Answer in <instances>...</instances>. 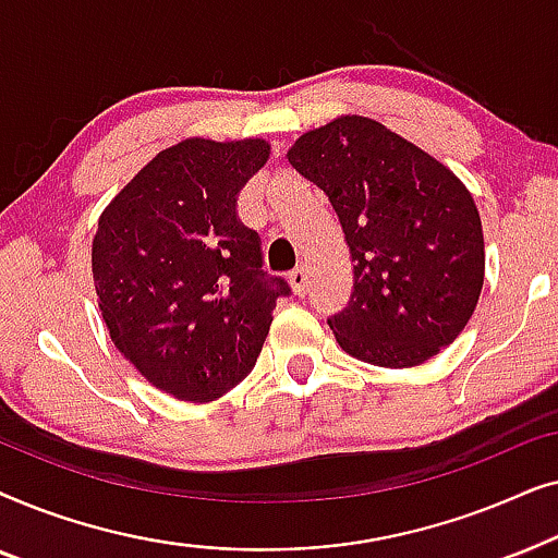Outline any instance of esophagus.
Returning a JSON list of instances; mask_svg holds the SVG:
<instances>
[{"instance_id": "34e87169", "label": "esophagus", "mask_w": 558, "mask_h": 558, "mask_svg": "<svg viewBox=\"0 0 558 558\" xmlns=\"http://www.w3.org/2000/svg\"><path fill=\"white\" fill-rule=\"evenodd\" d=\"M289 281H292V289L296 294H304V289H307V281H310V274L304 266H300V269H294L292 274H289Z\"/></svg>"}]
</instances>
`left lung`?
Segmentation results:
<instances>
[{
    "mask_svg": "<svg viewBox=\"0 0 558 558\" xmlns=\"http://www.w3.org/2000/svg\"><path fill=\"white\" fill-rule=\"evenodd\" d=\"M287 157L330 197L353 256V294L327 319L340 348L380 368H411L454 342L485 277L483 226L468 187L365 117L307 132Z\"/></svg>",
    "mask_w": 558,
    "mask_h": 558,
    "instance_id": "left-lung-1",
    "label": "left lung"
}]
</instances>
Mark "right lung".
I'll return each instance as SVG.
<instances>
[{"label": "right lung", "instance_id": "add662e5", "mask_svg": "<svg viewBox=\"0 0 558 558\" xmlns=\"http://www.w3.org/2000/svg\"><path fill=\"white\" fill-rule=\"evenodd\" d=\"M264 140H185L159 151L98 220L94 284L113 345L174 399L205 403L256 365L279 296L239 193Z\"/></svg>", "mask_w": 558, "mask_h": 558}]
</instances>
